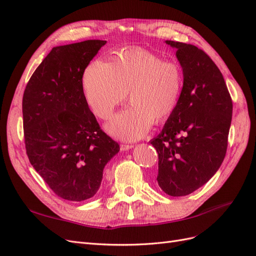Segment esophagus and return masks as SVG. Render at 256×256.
I'll use <instances>...</instances> for the list:
<instances>
[{
	"label": "esophagus",
	"mask_w": 256,
	"mask_h": 256,
	"mask_svg": "<svg viewBox=\"0 0 256 256\" xmlns=\"http://www.w3.org/2000/svg\"><path fill=\"white\" fill-rule=\"evenodd\" d=\"M134 147V145H129V144H120V150L125 152V150H129Z\"/></svg>",
	"instance_id": "1"
}]
</instances>
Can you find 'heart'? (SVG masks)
Segmentation results:
<instances>
[{
  "label": "heart",
  "instance_id": "b5f03b06",
  "mask_svg": "<svg viewBox=\"0 0 256 256\" xmlns=\"http://www.w3.org/2000/svg\"><path fill=\"white\" fill-rule=\"evenodd\" d=\"M182 88V69L144 49L120 52L111 60L92 62L83 76L86 102L102 120H109L125 102L131 104L108 124L106 130L122 140L142 138L152 122L166 120L174 111Z\"/></svg>",
  "mask_w": 256,
  "mask_h": 256
}]
</instances>
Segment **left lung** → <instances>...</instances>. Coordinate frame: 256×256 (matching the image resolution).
I'll return each instance as SVG.
<instances>
[{
    "label": "left lung",
    "mask_w": 256,
    "mask_h": 256,
    "mask_svg": "<svg viewBox=\"0 0 256 256\" xmlns=\"http://www.w3.org/2000/svg\"><path fill=\"white\" fill-rule=\"evenodd\" d=\"M176 48L184 85L174 111L150 144L158 152L159 187L171 196H188L218 171L226 157L233 102L219 68L198 47Z\"/></svg>",
    "instance_id": "obj_1"
}]
</instances>
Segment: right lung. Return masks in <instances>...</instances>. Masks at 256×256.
<instances>
[{
	"instance_id": "add662e5",
	"label": "right lung",
	"mask_w": 256,
	"mask_h": 256,
	"mask_svg": "<svg viewBox=\"0 0 256 256\" xmlns=\"http://www.w3.org/2000/svg\"><path fill=\"white\" fill-rule=\"evenodd\" d=\"M106 44L92 40L54 47L23 94L30 164L58 196L74 202L96 194L106 164L120 152L100 129L83 92L85 68Z\"/></svg>"
}]
</instances>
